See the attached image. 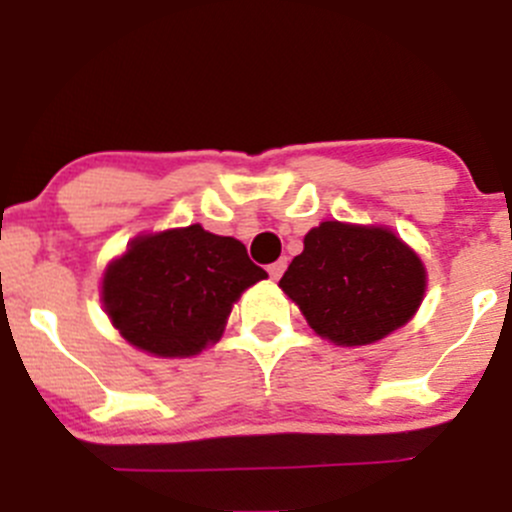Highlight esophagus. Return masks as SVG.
<instances>
[{
	"mask_svg": "<svg viewBox=\"0 0 512 512\" xmlns=\"http://www.w3.org/2000/svg\"><path fill=\"white\" fill-rule=\"evenodd\" d=\"M285 267H287V260H285V257H282V260H277V262H272V265H267V272H270L272 280H280L282 272H285Z\"/></svg>",
	"mask_w": 512,
	"mask_h": 512,
	"instance_id": "esophagus-1",
	"label": "esophagus"
}]
</instances>
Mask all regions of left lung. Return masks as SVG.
I'll return each mask as SVG.
<instances>
[{
  "label": "left lung",
  "mask_w": 512,
  "mask_h": 512,
  "mask_svg": "<svg viewBox=\"0 0 512 512\" xmlns=\"http://www.w3.org/2000/svg\"><path fill=\"white\" fill-rule=\"evenodd\" d=\"M280 287L319 337L361 347L414 317L426 267L389 227L327 220L304 235L302 255L289 262Z\"/></svg>",
  "instance_id": "1"
}]
</instances>
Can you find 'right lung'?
<instances>
[{
    "mask_svg": "<svg viewBox=\"0 0 512 512\" xmlns=\"http://www.w3.org/2000/svg\"><path fill=\"white\" fill-rule=\"evenodd\" d=\"M265 277L240 240L188 225L136 237L103 272L101 299L133 347L193 356L218 342L232 304Z\"/></svg>",
    "mask_w": 512,
    "mask_h": 512,
    "instance_id": "add662e5",
    "label": "right lung"
}]
</instances>
